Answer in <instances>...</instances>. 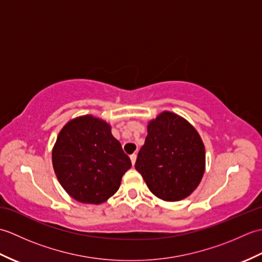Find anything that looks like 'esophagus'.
<instances>
[{
    "label": "esophagus",
    "mask_w": 262,
    "mask_h": 262,
    "mask_svg": "<svg viewBox=\"0 0 262 262\" xmlns=\"http://www.w3.org/2000/svg\"><path fill=\"white\" fill-rule=\"evenodd\" d=\"M136 158H137L136 154H132V155H130V161H132V164H133V165H134L135 162H136Z\"/></svg>",
    "instance_id": "obj_1"
}]
</instances>
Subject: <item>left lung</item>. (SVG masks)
Segmentation results:
<instances>
[{
  "mask_svg": "<svg viewBox=\"0 0 262 262\" xmlns=\"http://www.w3.org/2000/svg\"><path fill=\"white\" fill-rule=\"evenodd\" d=\"M135 169L153 194L165 202H178L188 197L204 176V143L186 119L163 111L148 122Z\"/></svg>",
  "mask_w": 262,
  "mask_h": 262,
  "instance_id": "left-lung-1",
  "label": "left lung"
}]
</instances>
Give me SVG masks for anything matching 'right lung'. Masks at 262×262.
<instances>
[{
    "mask_svg": "<svg viewBox=\"0 0 262 262\" xmlns=\"http://www.w3.org/2000/svg\"><path fill=\"white\" fill-rule=\"evenodd\" d=\"M52 155L60 185L84 204L98 205L114 196L132 166L110 125L91 115L72 119L62 128Z\"/></svg>",
    "mask_w": 262,
    "mask_h": 262,
    "instance_id": "add662e5",
    "label": "right lung"
}]
</instances>
